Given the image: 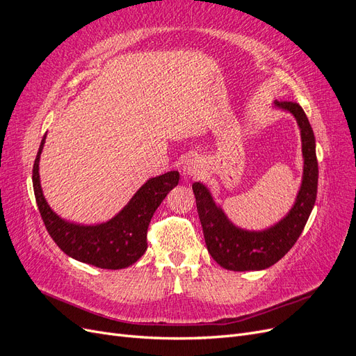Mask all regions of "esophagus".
Masks as SVG:
<instances>
[{
  "mask_svg": "<svg viewBox=\"0 0 356 356\" xmlns=\"http://www.w3.org/2000/svg\"><path fill=\"white\" fill-rule=\"evenodd\" d=\"M203 163L199 157H190L184 163V175L187 177H202Z\"/></svg>",
  "mask_w": 356,
  "mask_h": 356,
  "instance_id": "34e87169",
  "label": "esophagus"
}]
</instances>
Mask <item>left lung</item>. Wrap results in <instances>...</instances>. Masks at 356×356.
Masks as SVG:
<instances>
[{"instance_id":"1","label":"left lung","mask_w":356,"mask_h":356,"mask_svg":"<svg viewBox=\"0 0 356 356\" xmlns=\"http://www.w3.org/2000/svg\"><path fill=\"white\" fill-rule=\"evenodd\" d=\"M276 106L293 113L297 118L305 156V177L297 202L281 222L264 232L241 230L225 218L207 187L200 182L193 184L208 251L213 260L227 270H261L277 263L300 238L316 200L318 160L312 126L297 102H276Z\"/></svg>"}]
</instances>
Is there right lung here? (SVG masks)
I'll return each mask as SVG.
<instances>
[{"instance_id":"right-lung-1","label":"right lung","mask_w":356,"mask_h":356,"mask_svg":"<svg viewBox=\"0 0 356 356\" xmlns=\"http://www.w3.org/2000/svg\"><path fill=\"white\" fill-rule=\"evenodd\" d=\"M46 135L42 136L32 168V186L40 215L50 238L67 255L81 263L99 268H124L136 263L147 251V232L159 204L168 193L178 186L179 174L170 170L165 175L148 179L132 200L115 217L99 225H79L59 218L42 196L38 161Z\"/></svg>"}]
</instances>
